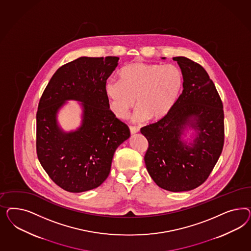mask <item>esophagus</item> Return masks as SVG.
<instances>
[{
  "label": "esophagus",
  "instance_id": "34e87169",
  "mask_svg": "<svg viewBox=\"0 0 251 251\" xmlns=\"http://www.w3.org/2000/svg\"><path fill=\"white\" fill-rule=\"evenodd\" d=\"M129 130H130V133L131 134H134V133H137L140 129H139V127H135V126H129Z\"/></svg>",
  "mask_w": 251,
  "mask_h": 251
}]
</instances>
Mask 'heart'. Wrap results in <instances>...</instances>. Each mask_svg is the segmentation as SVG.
<instances>
[{
	"instance_id": "b5f03b06",
	"label": "heart",
	"mask_w": 251,
	"mask_h": 251,
	"mask_svg": "<svg viewBox=\"0 0 251 251\" xmlns=\"http://www.w3.org/2000/svg\"><path fill=\"white\" fill-rule=\"evenodd\" d=\"M120 81L109 79L105 92L119 118H124L135 105L136 121L163 119L173 108L182 90L183 74L173 64L135 61L122 68Z\"/></svg>"
}]
</instances>
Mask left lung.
<instances>
[{
  "label": "left lung",
  "instance_id": "obj_1",
  "mask_svg": "<svg viewBox=\"0 0 251 251\" xmlns=\"http://www.w3.org/2000/svg\"><path fill=\"white\" fill-rule=\"evenodd\" d=\"M165 59V58H163ZM183 74V91L163 119L141 129L148 141L145 162L160 188L179 192L205 181L220 157L225 142L220 96L204 68L186 57H174ZM188 126L198 135L193 143L181 139Z\"/></svg>",
  "mask_w": 251,
  "mask_h": 251
}]
</instances>
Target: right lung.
I'll return each mask as SVG.
<instances>
[{"mask_svg":"<svg viewBox=\"0 0 251 251\" xmlns=\"http://www.w3.org/2000/svg\"><path fill=\"white\" fill-rule=\"evenodd\" d=\"M118 57H81L56 71L46 86L37 112V154L47 174L61 189L84 192L109 175L116 149L129 139V127L109 109L105 92ZM83 101L81 127L64 133L55 115L66 100Z\"/></svg>","mask_w":251,"mask_h":251,"instance_id":"1","label":"right lung"}]
</instances>
